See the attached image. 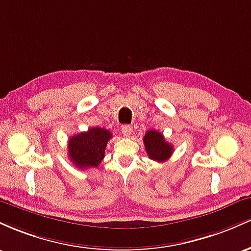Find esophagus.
Returning a JSON list of instances; mask_svg holds the SVG:
<instances>
[{
    "label": "esophagus",
    "instance_id": "esophagus-1",
    "mask_svg": "<svg viewBox=\"0 0 251 251\" xmlns=\"http://www.w3.org/2000/svg\"><path fill=\"white\" fill-rule=\"evenodd\" d=\"M121 131H122V134L125 135L126 137H129L130 136L131 131H133V129H131V126L129 125H125L122 126V128H121Z\"/></svg>",
    "mask_w": 251,
    "mask_h": 251
}]
</instances>
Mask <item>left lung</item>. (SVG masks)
Returning <instances> with one entry per match:
<instances>
[{
  "label": "left lung",
  "instance_id": "obj_1",
  "mask_svg": "<svg viewBox=\"0 0 251 251\" xmlns=\"http://www.w3.org/2000/svg\"><path fill=\"white\" fill-rule=\"evenodd\" d=\"M146 151L149 159L157 162H163L168 160L173 153V146L165 140L163 135L156 130H148L143 136Z\"/></svg>",
  "mask_w": 251,
  "mask_h": 251
}]
</instances>
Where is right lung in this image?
Wrapping results in <instances>:
<instances>
[{
	"instance_id": "obj_1",
	"label": "right lung",
	"mask_w": 251,
	"mask_h": 251,
	"mask_svg": "<svg viewBox=\"0 0 251 251\" xmlns=\"http://www.w3.org/2000/svg\"><path fill=\"white\" fill-rule=\"evenodd\" d=\"M111 133L104 128H91L69 140V156L73 165L81 170L97 167L104 159Z\"/></svg>"
}]
</instances>
